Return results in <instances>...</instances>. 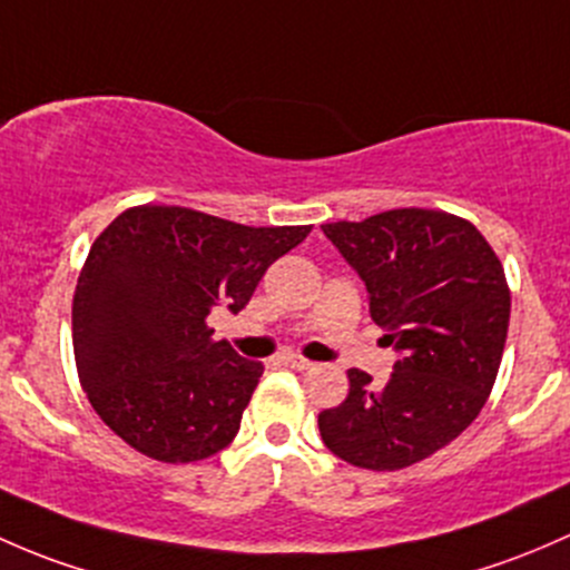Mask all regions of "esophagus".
I'll use <instances>...</instances> for the list:
<instances>
[{
    "instance_id": "1",
    "label": "esophagus",
    "mask_w": 570,
    "mask_h": 570,
    "mask_svg": "<svg viewBox=\"0 0 570 570\" xmlns=\"http://www.w3.org/2000/svg\"><path fill=\"white\" fill-rule=\"evenodd\" d=\"M283 360L293 367V371H309V367H313V362L304 360V356H298V354H287V356H283Z\"/></svg>"
}]
</instances>
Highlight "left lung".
Returning <instances> with one entry per match:
<instances>
[{
    "label": "left lung",
    "mask_w": 570,
    "mask_h": 570,
    "mask_svg": "<svg viewBox=\"0 0 570 570\" xmlns=\"http://www.w3.org/2000/svg\"><path fill=\"white\" fill-rule=\"evenodd\" d=\"M324 236L365 283L397 360L384 386L348 371V397L318 414L321 439L360 469H406L459 439L489 401L510 321L504 268L472 222L444 210L332 222Z\"/></svg>",
    "instance_id": "8db88e82"
}]
</instances>
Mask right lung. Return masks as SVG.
Here are the masks:
<instances>
[{
	"mask_svg": "<svg viewBox=\"0 0 570 570\" xmlns=\"http://www.w3.org/2000/svg\"><path fill=\"white\" fill-rule=\"evenodd\" d=\"M309 227H246L178 205L128 208L96 238L73 293V354L96 414L137 453L210 459L236 439L261 362L216 343Z\"/></svg>",
	"mask_w": 570,
	"mask_h": 570,
	"instance_id": "right-lung-1",
	"label": "right lung"
}]
</instances>
